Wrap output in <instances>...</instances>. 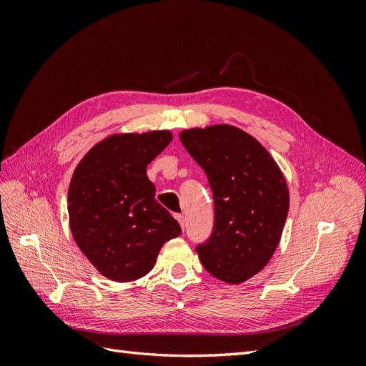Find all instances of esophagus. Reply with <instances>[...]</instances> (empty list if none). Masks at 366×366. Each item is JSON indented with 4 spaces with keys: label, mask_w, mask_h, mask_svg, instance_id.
Wrapping results in <instances>:
<instances>
[{
    "label": "esophagus",
    "mask_w": 366,
    "mask_h": 366,
    "mask_svg": "<svg viewBox=\"0 0 366 366\" xmlns=\"http://www.w3.org/2000/svg\"><path fill=\"white\" fill-rule=\"evenodd\" d=\"M175 219L180 223V227L184 230V217L183 215H175Z\"/></svg>",
    "instance_id": "esophagus-1"
}]
</instances>
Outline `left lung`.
I'll list each match as a JSON object with an SVG mask.
<instances>
[{
    "label": "left lung",
    "instance_id": "obj_1",
    "mask_svg": "<svg viewBox=\"0 0 366 366\" xmlns=\"http://www.w3.org/2000/svg\"><path fill=\"white\" fill-rule=\"evenodd\" d=\"M180 140L214 192V232L195 247L198 258L217 280L244 282L269 264L281 241L290 206L285 177L272 154L234 125L183 129Z\"/></svg>",
    "mask_w": 366,
    "mask_h": 366
}]
</instances>
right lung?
<instances>
[{
  "instance_id": "1",
  "label": "right lung",
  "mask_w": 366,
  "mask_h": 366,
  "mask_svg": "<svg viewBox=\"0 0 366 366\" xmlns=\"http://www.w3.org/2000/svg\"><path fill=\"white\" fill-rule=\"evenodd\" d=\"M168 129L116 132L77 163L67 197L73 239L93 267L116 282L137 281L156 265L166 241L182 234L156 202L148 164L169 145Z\"/></svg>"
}]
</instances>
